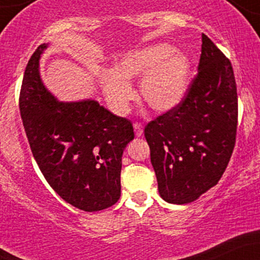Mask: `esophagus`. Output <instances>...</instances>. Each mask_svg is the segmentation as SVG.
Masks as SVG:
<instances>
[{
	"instance_id": "esophagus-1",
	"label": "esophagus",
	"mask_w": 260,
	"mask_h": 260,
	"mask_svg": "<svg viewBox=\"0 0 260 260\" xmlns=\"http://www.w3.org/2000/svg\"><path fill=\"white\" fill-rule=\"evenodd\" d=\"M133 128H134V134H136V137L142 136L143 131H144V127H143L142 123H134Z\"/></svg>"
}]
</instances>
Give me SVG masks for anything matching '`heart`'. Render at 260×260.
Wrapping results in <instances>:
<instances>
[{
  "instance_id": "1",
  "label": "heart",
  "mask_w": 260,
  "mask_h": 260,
  "mask_svg": "<svg viewBox=\"0 0 260 260\" xmlns=\"http://www.w3.org/2000/svg\"><path fill=\"white\" fill-rule=\"evenodd\" d=\"M140 79V98L156 112H168L181 104L190 83V59L168 44H154L124 53L113 72L100 76L103 94L110 109L124 115L134 100L129 83Z\"/></svg>"
}]
</instances>
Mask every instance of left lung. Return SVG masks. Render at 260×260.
Here are the masks:
<instances>
[{
	"instance_id": "8db88e82",
	"label": "left lung",
	"mask_w": 260,
	"mask_h": 260,
	"mask_svg": "<svg viewBox=\"0 0 260 260\" xmlns=\"http://www.w3.org/2000/svg\"><path fill=\"white\" fill-rule=\"evenodd\" d=\"M198 74L177 107L148 123L144 136L159 194L188 204L219 182L235 147L237 88L231 62L202 34Z\"/></svg>"
}]
</instances>
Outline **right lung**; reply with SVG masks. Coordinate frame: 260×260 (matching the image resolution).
<instances>
[{
  "label": "right lung",
  "mask_w": 260,
  "mask_h": 260,
  "mask_svg": "<svg viewBox=\"0 0 260 260\" xmlns=\"http://www.w3.org/2000/svg\"><path fill=\"white\" fill-rule=\"evenodd\" d=\"M43 44L26 64L19 110L32 156L57 194L74 208L98 211L121 196L122 154L133 140L131 121L94 99L59 101L44 84Z\"/></svg>",
  "instance_id": "right-lung-1"
}]
</instances>
